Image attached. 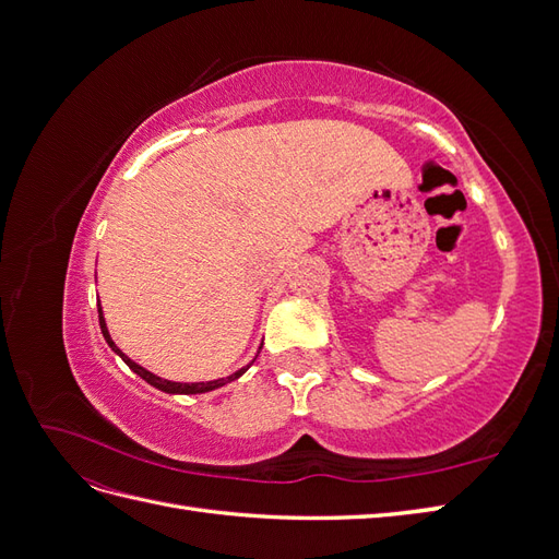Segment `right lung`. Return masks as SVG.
Here are the masks:
<instances>
[{"label": "right lung", "instance_id": "add662e5", "mask_svg": "<svg viewBox=\"0 0 559 559\" xmlns=\"http://www.w3.org/2000/svg\"><path fill=\"white\" fill-rule=\"evenodd\" d=\"M97 312H99V329H103V335H105V341H107V345L118 354V357H121L128 366H130V370H134V373H138L142 380H146L151 386H156V389H160V392H165V394H205V392H212V389H218V386H224V384H228V382H233V380H238L242 373H247V368L253 364H249V366H245V368H240L238 373H233V376H228V378H218V380H210V382H170V380H163V378H158V376H154V373H148L146 368H142L140 364H134L130 357H126V354L116 347V343L111 341V335H109V331H107V321H105V317H103V308H99V300H97Z\"/></svg>", "mask_w": 559, "mask_h": 559}]
</instances>
